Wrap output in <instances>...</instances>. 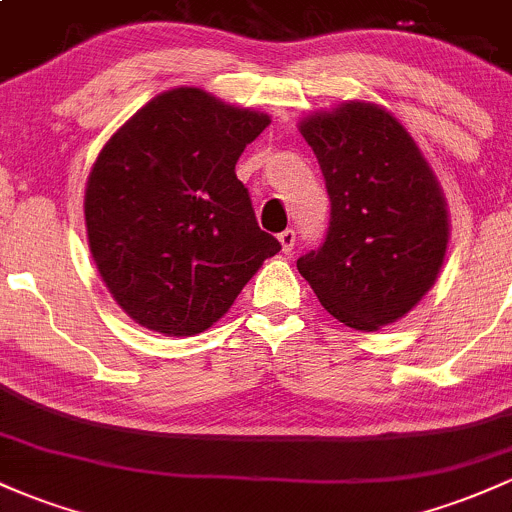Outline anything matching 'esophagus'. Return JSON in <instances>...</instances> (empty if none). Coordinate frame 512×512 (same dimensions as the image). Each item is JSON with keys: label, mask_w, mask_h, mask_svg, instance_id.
I'll use <instances>...</instances> for the list:
<instances>
[{"label": "esophagus", "mask_w": 512, "mask_h": 512, "mask_svg": "<svg viewBox=\"0 0 512 512\" xmlns=\"http://www.w3.org/2000/svg\"><path fill=\"white\" fill-rule=\"evenodd\" d=\"M278 241H280V246H283L285 254H290V251L295 249V241H298V234H295V229H285V232L278 234Z\"/></svg>", "instance_id": "1"}]
</instances>
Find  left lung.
Segmentation results:
<instances>
[{"mask_svg": "<svg viewBox=\"0 0 512 512\" xmlns=\"http://www.w3.org/2000/svg\"><path fill=\"white\" fill-rule=\"evenodd\" d=\"M320 161L327 239L298 258L322 307L361 332L405 317L439 276L449 212L437 175L403 124L371 102H344L300 122Z\"/></svg>", "mask_w": 512, "mask_h": 512, "instance_id": "1", "label": "left lung"}]
</instances>
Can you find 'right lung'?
Listing matches in <instances>:
<instances>
[{
  "label": "right lung",
  "instance_id": "right-lung-1",
  "mask_svg": "<svg viewBox=\"0 0 512 512\" xmlns=\"http://www.w3.org/2000/svg\"><path fill=\"white\" fill-rule=\"evenodd\" d=\"M268 124L263 112L175 87L104 144L85 188L87 241L109 293L141 327L205 332L280 251L234 170Z\"/></svg>",
  "mask_w": 512,
  "mask_h": 512
}]
</instances>
